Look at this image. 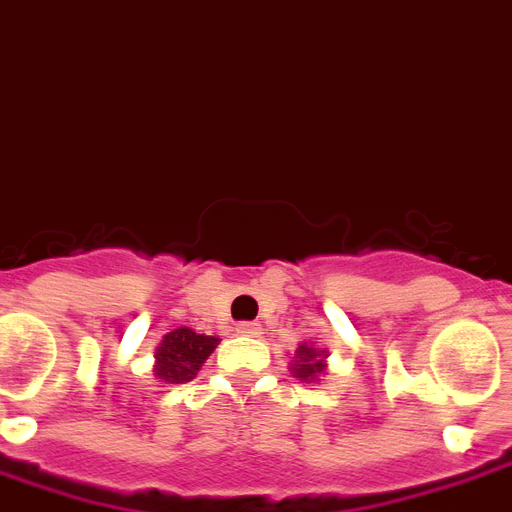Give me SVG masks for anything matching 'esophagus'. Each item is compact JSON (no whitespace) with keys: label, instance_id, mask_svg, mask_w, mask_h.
<instances>
[{"label":"esophagus","instance_id":"esophagus-1","mask_svg":"<svg viewBox=\"0 0 512 512\" xmlns=\"http://www.w3.org/2000/svg\"><path fill=\"white\" fill-rule=\"evenodd\" d=\"M236 331H239L242 336H260V334H263L260 323H239V326H236Z\"/></svg>","mask_w":512,"mask_h":512}]
</instances>
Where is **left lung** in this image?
<instances>
[{"label": "left lung", "instance_id": "obj_1", "mask_svg": "<svg viewBox=\"0 0 512 512\" xmlns=\"http://www.w3.org/2000/svg\"><path fill=\"white\" fill-rule=\"evenodd\" d=\"M328 352L321 350V347H315V344L302 342L294 350V360H292V373L299 378V381H321V376L326 373L328 368Z\"/></svg>", "mask_w": 512, "mask_h": 512}]
</instances>
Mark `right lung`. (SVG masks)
<instances>
[{
  "instance_id": "add662e5",
  "label": "right lung",
  "mask_w": 512,
  "mask_h": 512,
  "mask_svg": "<svg viewBox=\"0 0 512 512\" xmlns=\"http://www.w3.org/2000/svg\"><path fill=\"white\" fill-rule=\"evenodd\" d=\"M220 344L218 336L197 334L194 328H173L155 350V376L165 384H184L197 376L205 360Z\"/></svg>"
}]
</instances>
